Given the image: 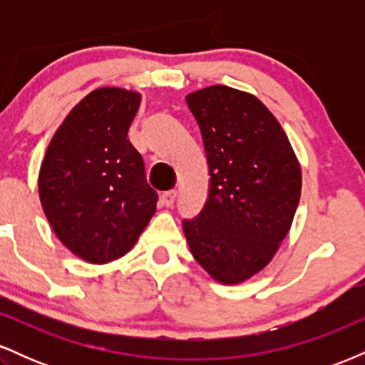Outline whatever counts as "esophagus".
<instances>
[{
  "instance_id": "obj_1",
  "label": "esophagus",
  "mask_w": 365,
  "mask_h": 365,
  "mask_svg": "<svg viewBox=\"0 0 365 365\" xmlns=\"http://www.w3.org/2000/svg\"><path fill=\"white\" fill-rule=\"evenodd\" d=\"M175 200H177V192L175 190H170V192H165V194L161 195V202L165 204L166 207H173Z\"/></svg>"
}]
</instances>
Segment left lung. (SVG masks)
I'll return each instance as SVG.
<instances>
[{"instance_id": "1", "label": "left lung", "mask_w": 365, "mask_h": 365, "mask_svg": "<svg viewBox=\"0 0 365 365\" xmlns=\"http://www.w3.org/2000/svg\"><path fill=\"white\" fill-rule=\"evenodd\" d=\"M209 166V194L183 220L195 261L216 282L249 279L273 259L290 230L302 173L282 125L257 98L226 86L187 96Z\"/></svg>"}]
</instances>
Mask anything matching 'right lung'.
I'll use <instances>...</instances> for the list:
<instances>
[{
  "mask_svg": "<svg viewBox=\"0 0 365 365\" xmlns=\"http://www.w3.org/2000/svg\"><path fill=\"white\" fill-rule=\"evenodd\" d=\"M140 94L103 87L56 130L39 171L44 215L61 244L92 264L121 257L156 212L144 159L127 139Z\"/></svg>",
  "mask_w": 365,
  "mask_h": 365,
  "instance_id": "add662e5",
  "label": "right lung"
}]
</instances>
